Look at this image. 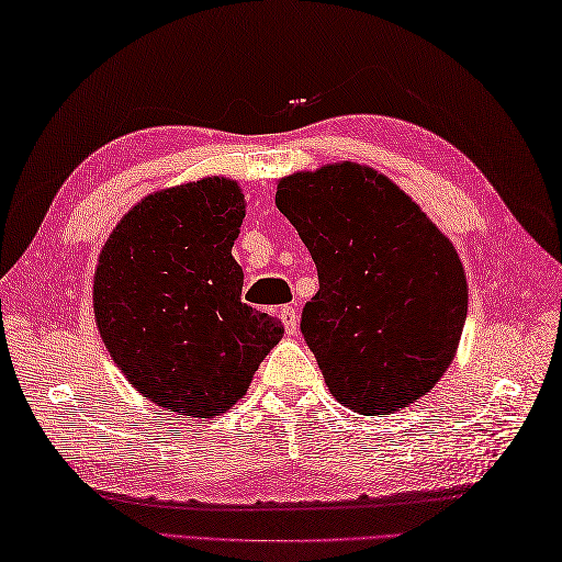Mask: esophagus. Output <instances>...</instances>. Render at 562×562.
<instances>
[{
    "instance_id": "1",
    "label": "esophagus",
    "mask_w": 562,
    "mask_h": 562,
    "mask_svg": "<svg viewBox=\"0 0 562 562\" xmlns=\"http://www.w3.org/2000/svg\"><path fill=\"white\" fill-rule=\"evenodd\" d=\"M279 317H281L283 324H285V331H289V334L293 336L295 328H297V310L291 307V305H285V307H281Z\"/></svg>"
}]
</instances>
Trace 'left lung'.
<instances>
[{
    "label": "left lung",
    "instance_id": "1",
    "mask_svg": "<svg viewBox=\"0 0 562 562\" xmlns=\"http://www.w3.org/2000/svg\"><path fill=\"white\" fill-rule=\"evenodd\" d=\"M277 207L317 265L300 328L334 398L360 415L424 398L468 317L450 238L389 176L355 161L279 178Z\"/></svg>",
    "mask_w": 562,
    "mask_h": 562
}]
</instances>
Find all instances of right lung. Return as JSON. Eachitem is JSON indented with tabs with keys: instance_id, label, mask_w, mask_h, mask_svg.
Listing matches in <instances>:
<instances>
[{
	"instance_id": "1",
	"label": "right lung",
	"mask_w": 562,
	"mask_h": 562,
	"mask_svg": "<svg viewBox=\"0 0 562 562\" xmlns=\"http://www.w3.org/2000/svg\"><path fill=\"white\" fill-rule=\"evenodd\" d=\"M243 218L234 178L204 176L145 195L100 250L98 331L128 384L173 415L226 413L283 338L281 319L240 303Z\"/></svg>"
}]
</instances>
